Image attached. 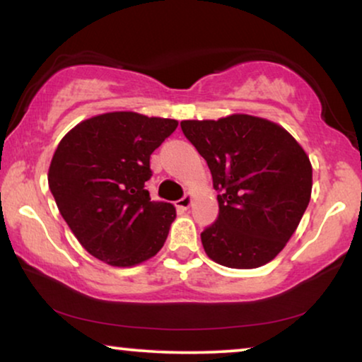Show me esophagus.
Returning a JSON list of instances; mask_svg holds the SVG:
<instances>
[{
    "label": "esophagus",
    "mask_w": 362,
    "mask_h": 362,
    "mask_svg": "<svg viewBox=\"0 0 362 362\" xmlns=\"http://www.w3.org/2000/svg\"><path fill=\"white\" fill-rule=\"evenodd\" d=\"M191 204H192V194H191V192H186V194L182 196L180 201H176V207H177V209H181V211L189 209Z\"/></svg>",
    "instance_id": "esophagus-1"
}]
</instances>
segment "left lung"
Wrapping results in <instances>:
<instances>
[{
	"label": "left lung",
	"instance_id": "8db88e82",
	"mask_svg": "<svg viewBox=\"0 0 362 362\" xmlns=\"http://www.w3.org/2000/svg\"><path fill=\"white\" fill-rule=\"evenodd\" d=\"M181 130L204 158L219 216L201 234L207 257L229 269H257L284 250L308 207L313 170L285 128L234 113L182 120Z\"/></svg>",
	"mask_w": 362,
	"mask_h": 362
}]
</instances>
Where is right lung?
<instances>
[{
	"mask_svg": "<svg viewBox=\"0 0 362 362\" xmlns=\"http://www.w3.org/2000/svg\"><path fill=\"white\" fill-rule=\"evenodd\" d=\"M171 118L110 112L62 138L49 166V189L83 249L112 267H133L165 244L176 209L151 201V153L176 130Z\"/></svg>",
	"mask_w": 362,
	"mask_h": 362,
	"instance_id": "right-lung-1",
	"label": "right lung"
}]
</instances>
